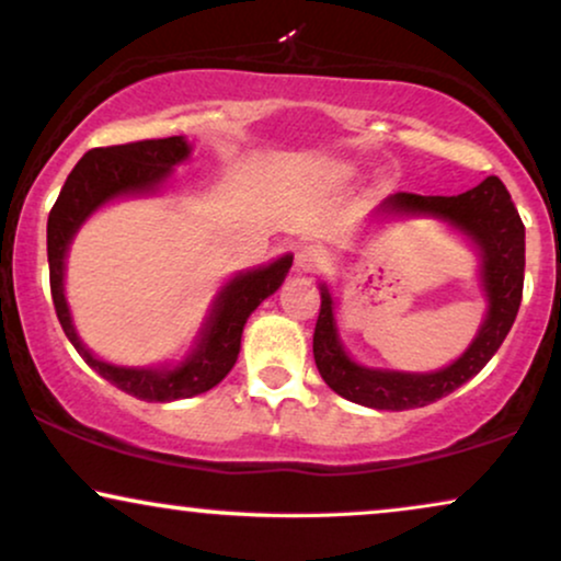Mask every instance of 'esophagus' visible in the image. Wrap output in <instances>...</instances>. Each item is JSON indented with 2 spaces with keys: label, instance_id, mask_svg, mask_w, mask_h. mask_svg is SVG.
Here are the masks:
<instances>
[{
  "label": "esophagus",
  "instance_id": "obj_1",
  "mask_svg": "<svg viewBox=\"0 0 561 561\" xmlns=\"http://www.w3.org/2000/svg\"><path fill=\"white\" fill-rule=\"evenodd\" d=\"M295 266L297 272H316L323 266V251L318 245L305 243L295 251Z\"/></svg>",
  "mask_w": 561,
  "mask_h": 561
}]
</instances>
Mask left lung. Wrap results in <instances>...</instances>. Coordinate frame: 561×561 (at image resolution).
<instances>
[{
  "label": "left lung",
  "instance_id": "obj_1",
  "mask_svg": "<svg viewBox=\"0 0 561 561\" xmlns=\"http://www.w3.org/2000/svg\"><path fill=\"white\" fill-rule=\"evenodd\" d=\"M388 215H432L466 232L481 253V282L489 300V313L481 329L456 363L437 373L370 370L352 363L339 342L333 321V300L321 285V313L313 333L316 367L325 386L346 401L370 409H420L443 399L469 382L513 329L523 300V272H526V228L517 215L505 183L489 175L477 188L458 196H420L399 191L380 207Z\"/></svg>",
  "mask_w": 561,
  "mask_h": 561
}]
</instances>
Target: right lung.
Returning a JSON list of instances; mask_svg holds the SVG:
<instances>
[{
    "label": "right lung",
    "instance_id": "obj_1",
    "mask_svg": "<svg viewBox=\"0 0 561 561\" xmlns=\"http://www.w3.org/2000/svg\"><path fill=\"white\" fill-rule=\"evenodd\" d=\"M188 152L191 147L183 137L95 147V150L84 152V158L67 175V183L61 186V194L48 215V279H51L56 318L84 363L113 382L118 391L139 401H179L215 388L236 365L248 316L259 308L261 300L279 289L293 266V256H285L230 279V285H225L222 293L217 295L207 329L202 331V342L188 354V359H183L173 370L168 367L162 370L158 367H116L101 363L92 357L90 350H84L72 318H69L67 300H64V256H67L75 232L92 211L111 198L150 194L168 179L170 168L188 158Z\"/></svg>",
    "mask_w": 561,
    "mask_h": 561
}]
</instances>
